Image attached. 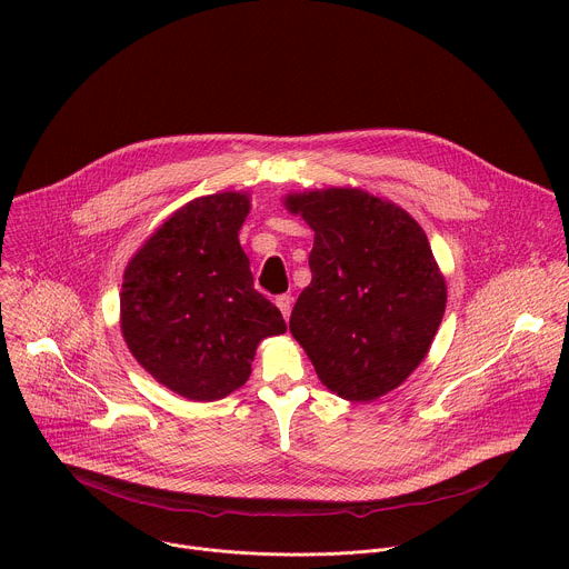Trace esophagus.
I'll return each instance as SVG.
<instances>
[{"label": "esophagus", "mask_w": 569, "mask_h": 569, "mask_svg": "<svg viewBox=\"0 0 569 569\" xmlns=\"http://www.w3.org/2000/svg\"><path fill=\"white\" fill-rule=\"evenodd\" d=\"M274 303H277V308L281 310V315L288 319V317H290V310H292V297H290V295H279V297L274 299Z\"/></svg>", "instance_id": "1"}]
</instances>
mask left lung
<instances>
[{
    "label": "left lung",
    "instance_id": "8db88e82",
    "mask_svg": "<svg viewBox=\"0 0 569 569\" xmlns=\"http://www.w3.org/2000/svg\"><path fill=\"white\" fill-rule=\"evenodd\" d=\"M315 231L312 279L290 333L333 393L369 402L396 389L428 356L446 310V281L421 224L362 189L283 200Z\"/></svg>",
    "mask_w": 569,
    "mask_h": 569
}]
</instances>
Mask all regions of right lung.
<instances>
[{"label":"right lung","instance_id":"add662e5","mask_svg":"<svg viewBox=\"0 0 569 569\" xmlns=\"http://www.w3.org/2000/svg\"><path fill=\"white\" fill-rule=\"evenodd\" d=\"M248 193L196 198L130 259L121 333L134 360L189 400H218L246 385L263 338L286 333L281 310L254 290L238 231Z\"/></svg>","mask_w":569,"mask_h":569}]
</instances>
